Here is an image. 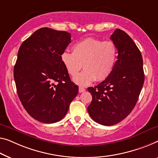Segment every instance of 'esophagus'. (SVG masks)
Returning <instances> with one entry per match:
<instances>
[{"instance_id": "esophagus-1", "label": "esophagus", "mask_w": 158, "mask_h": 158, "mask_svg": "<svg viewBox=\"0 0 158 158\" xmlns=\"http://www.w3.org/2000/svg\"><path fill=\"white\" fill-rule=\"evenodd\" d=\"M84 91H85V89L82 86H79V92L82 93V92H84Z\"/></svg>"}]
</instances>
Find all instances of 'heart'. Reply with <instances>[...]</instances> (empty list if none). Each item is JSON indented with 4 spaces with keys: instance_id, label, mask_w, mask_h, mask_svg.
I'll return each mask as SVG.
<instances>
[{
    "instance_id": "1",
    "label": "heart",
    "mask_w": 158,
    "mask_h": 158,
    "mask_svg": "<svg viewBox=\"0 0 158 158\" xmlns=\"http://www.w3.org/2000/svg\"><path fill=\"white\" fill-rule=\"evenodd\" d=\"M72 53L65 51L61 55V62L68 74L74 77L83 64L84 71L73 79L80 86H86L109 77L116 66L118 49L113 42L89 37L75 43Z\"/></svg>"
}]
</instances>
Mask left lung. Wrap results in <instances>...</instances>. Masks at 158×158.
<instances>
[{
	"instance_id": "8db88e82",
	"label": "left lung",
	"mask_w": 158,
	"mask_h": 158,
	"mask_svg": "<svg viewBox=\"0 0 158 158\" xmlns=\"http://www.w3.org/2000/svg\"><path fill=\"white\" fill-rule=\"evenodd\" d=\"M110 40L118 49L116 66L104 81L88 91L92 101L87 108L94 121L113 126L126 118L135 107L144 84L141 53L131 37L116 29Z\"/></svg>"
}]
</instances>
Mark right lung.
<instances>
[{
  "mask_svg": "<svg viewBox=\"0 0 158 158\" xmlns=\"http://www.w3.org/2000/svg\"><path fill=\"white\" fill-rule=\"evenodd\" d=\"M70 42L69 32L42 27L18 50L13 72L18 97L28 114L42 123L62 120L78 94L61 62Z\"/></svg>",
  "mask_w": 158,
  "mask_h": 158,
  "instance_id": "right-lung-1",
  "label": "right lung"
}]
</instances>
